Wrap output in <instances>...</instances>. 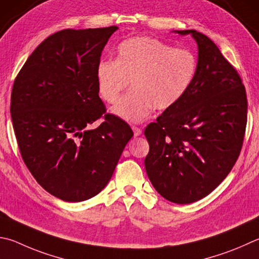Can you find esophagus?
I'll use <instances>...</instances> for the list:
<instances>
[{
	"label": "esophagus",
	"mask_w": 259,
	"mask_h": 259,
	"mask_svg": "<svg viewBox=\"0 0 259 259\" xmlns=\"http://www.w3.org/2000/svg\"><path fill=\"white\" fill-rule=\"evenodd\" d=\"M133 130H134L135 137H139V136L143 134V130L140 129V128H138V126H133Z\"/></svg>",
	"instance_id": "34e87169"
}]
</instances>
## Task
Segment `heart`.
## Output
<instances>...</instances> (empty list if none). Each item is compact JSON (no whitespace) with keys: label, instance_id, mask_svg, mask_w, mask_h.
I'll return each mask as SVG.
<instances>
[{"label":"heart","instance_id":"obj_1","mask_svg":"<svg viewBox=\"0 0 259 259\" xmlns=\"http://www.w3.org/2000/svg\"><path fill=\"white\" fill-rule=\"evenodd\" d=\"M197 67L198 61L189 50L175 49L152 37H135L119 45L116 61L97 64L98 93L112 104L131 82L133 92L111 112L130 123H139L153 109L163 111L176 105L190 88Z\"/></svg>","mask_w":259,"mask_h":259}]
</instances>
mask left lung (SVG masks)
Returning a JSON list of instances; mask_svg holds the SVG:
<instances>
[{"label":"left lung","mask_w":259,"mask_h":259,"mask_svg":"<svg viewBox=\"0 0 259 259\" xmlns=\"http://www.w3.org/2000/svg\"><path fill=\"white\" fill-rule=\"evenodd\" d=\"M175 32L195 39L198 67L185 96L146 126L145 167L162 197L191 204L209 195L236 164L247 124V96L236 69L213 40L192 29Z\"/></svg>","instance_id":"obj_1"}]
</instances>
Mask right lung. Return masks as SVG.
<instances>
[{
	"label": "right lung",
	"mask_w": 259,
	"mask_h": 259,
	"mask_svg": "<svg viewBox=\"0 0 259 259\" xmlns=\"http://www.w3.org/2000/svg\"><path fill=\"white\" fill-rule=\"evenodd\" d=\"M116 26L64 29L49 36L13 83L11 119L23 162L51 195L69 203L104 189L134 136L120 117L105 114L96 68Z\"/></svg>",
	"instance_id": "add662e5"
}]
</instances>
